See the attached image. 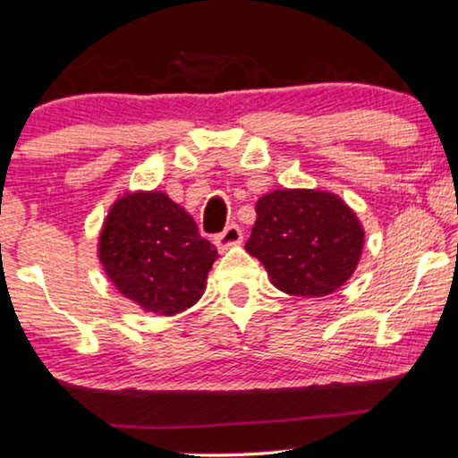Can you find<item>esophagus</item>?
I'll list each match as a JSON object with an SVG mask.
<instances>
[{
	"mask_svg": "<svg viewBox=\"0 0 458 458\" xmlns=\"http://www.w3.org/2000/svg\"><path fill=\"white\" fill-rule=\"evenodd\" d=\"M242 239H243V235H242V229H239V225L231 223L225 227L223 233L216 235V245H219V250H225V248H229V245L242 243Z\"/></svg>",
	"mask_w": 458,
	"mask_h": 458,
	"instance_id": "34e87169",
	"label": "esophagus"
}]
</instances>
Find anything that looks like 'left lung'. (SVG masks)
I'll return each mask as SVG.
<instances>
[{"instance_id": "obj_1", "label": "left lung", "mask_w": 458, "mask_h": 458, "mask_svg": "<svg viewBox=\"0 0 458 458\" xmlns=\"http://www.w3.org/2000/svg\"><path fill=\"white\" fill-rule=\"evenodd\" d=\"M364 231L354 210L321 190H274L256 205L245 250L294 297H326L356 270Z\"/></svg>"}]
</instances>
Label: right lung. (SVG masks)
Returning a JSON list of instances; mask_svg holds the SVG:
<instances>
[{
    "instance_id": "1",
    "label": "right lung",
    "mask_w": 458,
    "mask_h": 458,
    "mask_svg": "<svg viewBox=\"0 0 458 458\" xmlns=\"http://www.w3.org/2000/svg\"><path fill=\"white\" fill-rule=\"evenodd\" d=\"M216 248L164 192L123 196L104 221L100 262L114 286L145 311L175 315L205 291Z\"/></svg>"
}]
</instances>
